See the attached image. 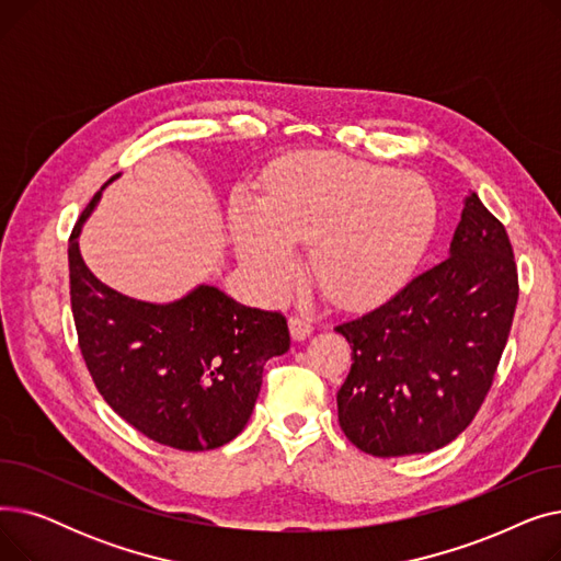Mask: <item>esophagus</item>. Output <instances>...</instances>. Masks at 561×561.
<instances>
[{
    "mask_svg": "<svg viewBox=\"0 0 561 561\" xmlns=\"http://www.w3.org/2000/svg\"><path fill=\"white\" fill-rule=\"evenodd\" d=\"M288 330L293 341H305L313 332V322L305 316H290L288 318Z\"/></svg>",
    "mask_w": 561,
    "mask_h": 561,
    "instance_id": "esophagus-1",
    "label": "esophagus"
}]
</instances>
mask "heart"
I'll use <instances>...</instances> for the list:
<instances>
[{"label":"heart","mask_w":561,"mask_h":561,"mask_svg":"<svg viewBox=\"0 0 561 561\" xmlns=\"http://www.w3.org/2000/svg\"><path fill=\"white\" fill-rule=\"evenodd\" d=\"M438 202L421 174L339 154L282 165L268 193H236L229 233L263 290L282 293L298 271L296 243H313L311 271L343 305L379 302L414 275L436 229Z\"/></svg>","instance_id":"heart-1"}]
</instances>
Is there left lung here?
Listing matches in <instances>:
<instances>
[{"label": "left lung", "instance_id": "1", "mask_svg": "<svg viewBox=\"0 0 561 561\" xmlns=\"http://www.w3.org/2000/svg\"><path fill=\"white\" fill-rule=\"evenodd\" d=\"M516 302L510 236L470 191L448 259L334 328L352 347L336 393L345 436L373 457L448 446L491 389Z\"/></svg>", "mask_w": 561, "mask_h": 561}]
</instances>
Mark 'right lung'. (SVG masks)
<instances>
[{
	"mask_svg": "<svg viewBox=\"0 0 561 561\" xmlns=\"http://www.w3.org/2000/svg\"><path fill=\"white\" fill-rule=\"evenodd\" d=\"M102 191L85 206L68 245L85 366L115 414L147 438L188 453L220 448L250 421L265 362L288 350L286 318L245 307L209 284L165 305L106 286L79 250L81 227Z\"/></svg>",
	"mask_w": 561,
	"mask_h": 561,
	"instance_id": "right-lung-1",
	"label": "right lung"
}]
</instances>
